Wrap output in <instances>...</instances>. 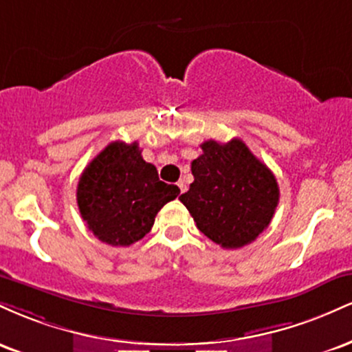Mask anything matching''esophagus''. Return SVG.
Returning a JSON list of instances; mask_svg holds the SVG:
<instances>
[{
	"label": "esophagus",
	"mask_w": 352,
	"mask_h": 352,
	"mask_svg": "<svg viewBox=\"0 0 352 352\" xmlns=\"http://www.w3.org/2000/svg\"><path fill=\"white\" fill-rule=\"evenodd\" d=\"M177 185H179V188H180V193H184L185 190H187V185H185V182H184V180H180L179 184H177Z\"/></svg>",
	"instance_id": "esophagus-1"
}]
</instances>
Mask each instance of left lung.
Listing matches in <instances>:
<instances>
[{
	"label": "left lung",
	"mask_w": 352,
	"mask_h": 352,
	"mask_svg": "<svg viewBox=\"0 0 352 352\" xmlns=\"http://www.w3.org/2000/svg\"><path fill=\"white\" fill-rule=\"evenodd\" d=\"M192 162L193 182L179 197L197 228L221 248H241L268 228L280 200L270 170L240 139L207 140Z\"/></svg>",
	"instance_id": "8db88e82"
}]
</instances>
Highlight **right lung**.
I'll return each instance as SVG.
<instances>
[{
  "instance_id": "right-lung-1",
  "label": "right lung",
  "mask_w": 352,
  "mask_h": 352,
  "mask_svg": "<svg viewBox=\"0 0 352 352\" xmlns=\"http://www.w3.org/2000/svg\"><path fill=\"white\" fill-rule=\"evenodd\" d=\"M180 193L145 162L139 144L111 142L84 168L78 205L87 228L104 243L129 246L151 232L155 215Z\"/></svg>"
}]
</instances>
